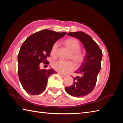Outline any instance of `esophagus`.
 Returning a JSON list of instances; mask_svg holds the SVG:
<instances>
[{
	"label": "esophagus",
	"mask_w": 123,
	"mask_h": 123,
	"mask_svg": "<svg viewBox=\"0 0 123 123\" xmlns=\"http://www.w3.org/2000/svg\"><path fill=\"white\" fill-rule=\"evenodd\" d=\"M58 74H60V75H61V77H66V75H65V74H61V73H60V72H59V73H58Z\"/></svg>",
	"instance_id": "esophagus-1"
}]
</instances>
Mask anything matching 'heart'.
I'll return each instance as SVG.
<instances>
[{
	"mask_svg": "<svg viewBox=\"0 0 123 123\" xmlns=\"http://www.w3.org/2000/svg\"><path fill=\"white\" fill-rule=\"evenodd\" d=\"M64 45L71 52L68 59L71 60L76 64L79 66L84 60L85 55L79 50L80 49V44L76 39L70 38L64 41ZM59 45L57 43H55L52 46L51 49V55L53 57H56L58 51ZM72 61H57L54 62L52 64V67L54 70L62 74H67L69 72L74 71L75 69V65Z\"/></svg>",
	"mask_w": 123,
	"mask_h": 123,
	"instance_id": "heart-1",
	"label": "heart"
}]
</instances>
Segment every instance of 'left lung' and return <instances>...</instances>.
Here are the masks:
<instances>
[{
  "label": "left lung",
  "instance_id": "left-lung-1",
  "mask_svg": "<svg viewBox=\"0 0 123 123\" xmlns=\"http://www.w3.org/2000/svg\"><path fill=\"white\" fill-rule=\"evenodd\" d=\"M67 35L78 39L84 46L86 53L81 66L74 72L80 76L74 77L73 85L65 88L69 95L81 97L89 94L95 87L101 69L103 53L96 42L84 32H69Z\"/></svg>",
  "mask_w": 123,
  "mask_h": 123
}]
</instances>
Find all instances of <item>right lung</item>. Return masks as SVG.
<instances>
[{
  "label": "right lung",
  "mask_w": 123,
  "mask_h": 123,
  "mask_svg": "<svg viewBox=\"0 0 123 123\" xmlns=\"http://www.w3.org/2000/svg\"><path fill=\"white\" fill-rule=\"evenodd\" d=\"M66 34L43 30L33 34L23 43L18 55V72L22 87L28 93L37 95L42 93L49 77L57 73L51 68L40 69V64L48 62L46 58L52 46Z\"/></svg>",
  "instance_id": "right-lung-1"
}]
</instances>
